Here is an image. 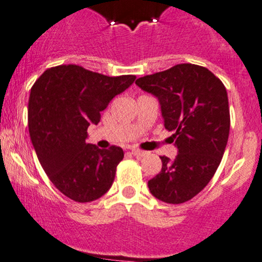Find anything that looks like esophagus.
Wrapping results in <instances>:
<instances>
[{
	"instance_id": "1",
	"label": "esophagus",
	"mask_w": 262,
	"mask_h": 262,
	"mask_svg": "<svg viewBox=\"0 0 262 262\" xmlns=\"http://www.w3.org/2000/svg\"><path fill=\"white\" fill-rule=\"evenodd\" d=\"M132 154L136 155V157L138 158H142V157H145L146 155V151L144 150H139V149H132Z\"/></svg>"
}]
</instances>
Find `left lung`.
<instances>
[{"label": "left lung", "mask_w": 262, "mask_h": 262, "mask_svg": "<svg viewBox=\"0 0 262 262\" xmlns=\"http://www.w3.org/2000/svg\"><path fill=\"white\" fill-rule=\"evenodd\" d=\"M136 84L159 100L164 126L174 132L178 148L173 160L160 157L162 171L149 180V190L164 203H185L208 185L225 151L226 89L208 68L190 63L138 78Z\"/></svg>", "instance_id": "1"}]
</instances>
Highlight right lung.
<instances>
[{
  "instance_id": "obj_1",
  "label": "right lung",
  "mask_w": 262,
  "mask_h": 262,
  "mask_svg": "<svg viewBox=\"0 0 262 262\" xmlns=\"http://www.w3.org/2000/svg\"><path fill=\"white\" fill-rule=\"evenodd\" d=\"M136 76L108 77L76 64L50 68L31 88L28 129L43 170L62 194L78 203L111 189L123 149L87 144V129Z\"/></svg>"
}]
</instances>
